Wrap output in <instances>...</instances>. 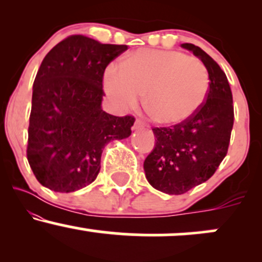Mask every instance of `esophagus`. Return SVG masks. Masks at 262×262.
I'll use <instances>...</instances> for the list:
<instances>
[{
	"instance_id": "obj_1",
	"label": "esophagus",
	"mask_w": 262,
	"mask_h": 262,
	"mask_svg": "<svg viewBox=\"0 0 262 262\" xmlns=\"http://www.w3.org/2000/svg\"><path fill=\"white\" fill-rule=\"evenodd\" d=\"M145 127V123H144L143 121H141V119H137V121H135V123H134V129H141V128H144Z\"/></svg>"
}]
</instances>
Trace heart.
Listing matches in <instances>:
<instances>
[{
	"mask_svg": "<svg viewBox=\"0 0 262 262\" xmlns=\"http://www.w3.org/2000/svg\"><path fill=\"white\" fill-rule=\"evenodd\" d=\"M104 90L117 107L145 104L156 121L179 124L203 106L209 90V73L200 59L173 50L139 49L124 65L113 64L104 74Z\"/></svg>",
	"mask_w": 262,
	"mask_h": 262,
	"instance_id": "heart-1",
	"label": "heart"
}]
</instances>
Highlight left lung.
Segmentation results:
<instances>
[{
    "mask_svg": "<svg viewBox=\"0 0 262 262\" xmlns=\"http://www.w3.org/2000/svg\"><path fill=\"white\" fill-rule=\"evenodd\" d=\"M182 48L198 56L209 73V90L203 106L187 121L171 127H154L156 144L144 161L152 187L167 194H182L213 176L223 161L234 124L233 95L221 66L200 47Z\"/></svg>",
    "mask_w": 262,
    "mask_h": 262,
    "instance_id": "obj_1",
    "label": "left lung"
}]
</instances>
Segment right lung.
Returning a JSON list of instances; mask_svg holds the SVG:
<instances>
[{"mask_svg":"<svg viewBox=\"0 0 262 262\" xmlns=\"http://www.w3.org/2000/svg\"><path fill=\"white\" fill-rule=\"evenodd\" d=\"M127 45L70 35L47 54L33 83L27 159L41 185L74 192L93 182L106 144L132 134L133 116L101 108L103 74Z\"/></svg>","mask_w":262,"mask_h":262,"instance_id":"obj_1","label":"right lung"}]
</instances>
